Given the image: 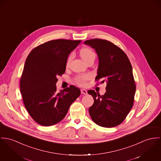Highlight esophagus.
<instances>
[{
    "mask_svg": "<svg viewBox=\"0 0 161 161\" xmlns=\"http://www.w3.org/2000/svg\"><path fill=\"white\" fill-rule=\"evenodd\" d=\"M81 94H88L87 91L84 89H81Z\"/></svg>",
    "mask_w": 161,
    "mask_h": 161,
    "instance_id": "obj_1",
    "label": "esophagus"
}]
</instances>
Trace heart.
<instances>
[{
  "mask_svg": "<svg viewBox=\"0 0 161 161\" xmlns=\"http://www.w3.org/2000/svg\"><path fill=\"white\" fill-rule=\"evenodd\" d=\"M80 55L82 57V58L85 60L88 58L90 57L91 56L95 55V53L91 48L88 47H83L80 50ZM71 58H72V55H70L69 57V58L67 60V64L69 63V62L71 60ZM90 78H91V75H88V74L80 75L77 76L75 78V81L78 85H80L81 86H85L86 83V81L89 80Z\"/></svg>",
  "mask_w": 161,
  "mask_h": 161,
  "instance_id": "heart-1",
  "label": "heart"
}]
</instances>
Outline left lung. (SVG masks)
<instances>
[{
  "instance_id": "1",
  "label": "left lung",
  "mask_w": 161,
  "mask_h": 161,
  "mask_svg": "<svg viewBox=\"0 0 161 161\" xmlns=\"http://www.w3.org/2000/svg\"><path fill=\"white\" fill-rule=\"evenodd\" d=\"M84 43L94 49L98 55L99 66L95 80L107 83L104 95L101 96L94 90L88 91L94 99V104L89 107V115L94 123L103 127L120 125L134 103L136 85L131 63L125 53L108 41L92 39Z\"/></svg>"
}]
</instances>
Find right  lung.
Instances as JSON below:
<instances>
[{
  "instance_id": "add662e5",
  "label": "right lung",
  "mask_w": 161,
  "mask_h": 161,
  "mask_svg": "<svg viewBox=\"0 0 161 161\" xmlns=\"http://www.w3.org/2000/svg\"><path fill=\"white\" fill-rule=\"evenodd\" d=\"M81 41L55 39L33 49L26 58L20 78V91L28 112L42 126L60 122L79 97V88L71 85L57 91V76L66 69L69 55Z\"/></svg>"
}]
</instances>
